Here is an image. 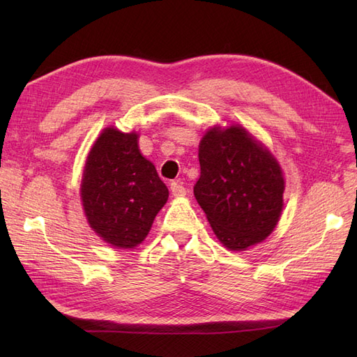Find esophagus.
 <instances>
[{
	"label": "esophagus",
	"mask_w": 357,
	"mask_h": 357,
	"mask_svg": "<svg viewBox=\"0 0 357 357\" xmlns=\"http://www.w3.org/2000/svg\"><path fill=\"white\" fill-rule=\"evenodd\" d=\"M172 197H185L186 195V188L181 185L180 181H172L169 185Z\"/></svg>",
	"instance_id": "esophagus-1"
}]
</instances>
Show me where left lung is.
Masks as SVG:
<instances>
[{
  "label": "left lung",
  "mask_w": 357,
  "mask_h": 357,
  "mask_svg": "<svg viewBox=\"0 0 357 357\" xmlns=\"http://www.w3.org/2000/svg\"><path fill=\"white\" fill-rule=\"evenodd\" d=\"M198 156L201 176L193 193L219 241L229 250L264 241L283 210L277 159L240 125L208 129Z\"/></svg>",
  "instance_id": "left-lung-1"
}]
</instances>
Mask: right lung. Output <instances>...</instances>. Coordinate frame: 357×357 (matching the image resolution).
I'll use <instances>...</instances> for the list:
<instances>
[{
	"mask_svg": "<svg viewBox=\"0 0 357 357\" xmlns=\"http://www.w3.org/2000/svg\"><path fill=\"white\" fill-rule=\"evenodd\" d=\"M80 195L91 228L119 248H134L147 236L168 189L138 149L135 132L105 128L86 159Z\"/></svg>",
	"mask_w": 357,
	"mask_h": 357,
	"instance_id": "add662e5",
	"label": "right lung"
}]
</instances>
